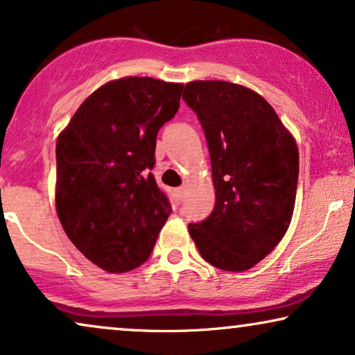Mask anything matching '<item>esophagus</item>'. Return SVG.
<instances>
[{
	"mask_svg": "<svg viewBox=\"0 0 355 355\" xmlns=\"http://www.w3.org/2000/svg\"><path fill=\"white\" fill-rule=\"evenodd\" d=\"M184 193H186V191H184V187L174 189V197H176V202H178V203H182V200H184Z\"/></svg>",
	"mask_w": 355,
	"mask_h": 355,
	"instance_id": "34e87169",
	"label": "esophagus"
}]
</instances>
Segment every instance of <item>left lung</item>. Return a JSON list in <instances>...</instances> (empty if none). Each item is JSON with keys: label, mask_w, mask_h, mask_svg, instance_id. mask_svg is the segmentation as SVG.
Here are the masks:
<instances>
[{"label": "left lung", "mask_w": 355, "mask_h": 355, "mask_svg": "<svg viewBox=\"0 0 355 355\" xmlns=\"http://www.w3.org/2000/svg\"><path fill=\"white\" fill-rule=\"evenodd\" d=\"M182 100L205 132L216 196L211 215L189 225V232L208 263L245 271L288 231L297 191V144L268 101L247 87L189 82Z\"/></svg>", "instance_id": "obj_1"}]
</instances>
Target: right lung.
Returning <instances> with one entry per match:
<instances>
[{"mask_svg": "<svg viewBox=\"0 0 355 355\" xmlns=\"http://www.w3.org/2000/svg\"><path fill=\"white\" fill-rule=\"evenodd\" d=\"M184 85L124 77L95 90L56 142V211L72 244L110 273L137 268L171 213L158 187L157 135Z\"/></svg>", "mask_w": 355, "mask_h": 355, "instance_id": "add662e5", "label": "right lung"}]
</instances>
